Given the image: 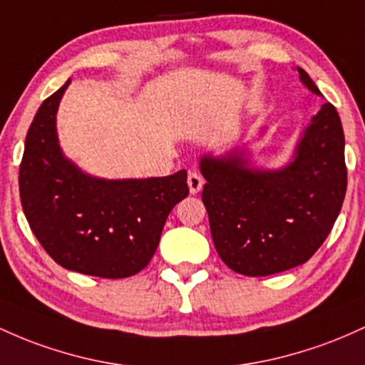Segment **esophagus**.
<instances>
[{"mask_svg": "<svg viewBox=\"0 0 365 365\" xmlns=\"http://www.w3.org/2000/svg\"><path fill=\"white\" fill-rule=\"evenodd\" d=\"M187 186H190L191 195L200 193V190L203 187V178L200 174H196V172H190L187 174Z\"/></svg>", "mask_w": 365, "mask_h": 365, "instance_id": "esophagus-1", "label": "esophagus"}]
</instances>
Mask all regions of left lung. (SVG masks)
Returning a JSON list of instances; mask_svg holds the SVG:
<instances>
[{
    "label": "left lung",
    "mask_w": 365,
    "mask_h": 365,
    "mask_svg": "<svg viewBox=\"0 0 365 365\" xmlns=\"http://www.w3.org/2000/svg\"><path fill=\"white\" fill-rule=\"evenodd\" d=\"M302 84L321 96L298 67ZM202 200L215 250L243 276H271L305 264L324 243L346 193L345 134L331 103L312 117L281 169H255L247 150L200 158Z\"/></svg>",
    "instance_id": "obj_1"
}]
</instances>
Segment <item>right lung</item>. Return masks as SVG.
I'll list each match as a JSON object with an SVG mask.
<instances>
[{
    "instance_id": "obj_1",
    "label": "right lung",
    "mask_w": 365,
    "mask_h": 365,
    "mask_svg": "<svg viewBox=\"0 0 365 365\" xmlns=\"http://www.w3.org/2000/svg\"><path fill=\"white\" fill-rule=\"evenodd\" d=\"M67 81L29 128L19 172L24 214L56 264L120 279L148 265L170 210L190 195L186 170L165 178L100 179L68 160L56 134Z\"/></svg>"
}]
</instances>
